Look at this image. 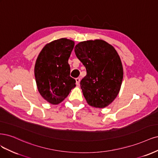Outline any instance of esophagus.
Segmentation results:
<instances>
[{
	"instance_id": "34e87169",
	"label": "esophagus",
	"mask_w": 158,
	"mask_h": 158,
	"mask_svg": "<svg viewBox=\"0 0 158 158\" xmlns=\"http://www.w3.org/2000/svg\"><path fill=\"white\" fill-rule=\"evenodd\" d=\"M75 81H76V85H79V83H80V81H81L80 78H79V77H77V78L75 79Z\"/></svg>"
}]
</instances>
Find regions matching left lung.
I'll use <instances>...</instances> for the list:
<instances>
[{
    "instance_id": "obj_1",
    "label": "left lung",
    "mask_w": 158,
    "mask_h": 158,
    "mask_svg": "<svg viewBox=\"0 0 158 158\" xmlns=\"http://www.w3.org/2000/svg\"><path fill=\"white\" fill-rule=\"evenodd\" d=\"M74 50L86 70L80 84L87 103L99 108L108 106L118 96L123 77L118 52L102 40L81 42Z\"/></svg>"
}]
</instances>
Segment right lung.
Segmentation results:
<instances>
[{"label": "right lung", "instance_id": "add662e5", "mask_svg": "<svg viewBox=\"0 0 158 158\" xmlns=\"http://www.w3.org/2000/svg\"><path fill=\"white\" fill-rule=\"evenodd\" d=\"M74 42L60 39L44 46L35 65V77L38 90L52 104H58L67 97L75 86V80L70 77L68 59Z\"/></svg>", "mask_w": 158, "mask_h": 158}]
</instances>
